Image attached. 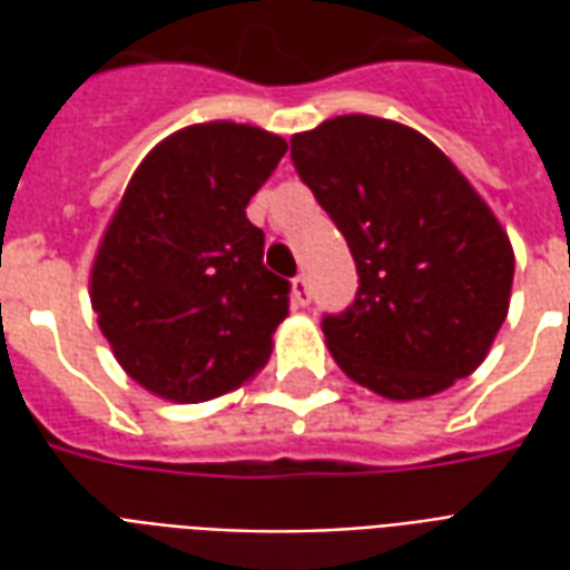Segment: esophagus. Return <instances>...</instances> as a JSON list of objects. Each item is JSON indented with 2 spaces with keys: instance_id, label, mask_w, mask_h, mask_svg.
Segmentation results:
<instances>
[{
  "instance_id": "34e87169",
  "label": "esophagus",
  "mask_w": 570,
  "mask_h": 570,
  "mask_svg": "<svg viewBox=\"0 0 570 570\" xmlns=\"http://www.w3.org/2000/svg\"><path fill=\"white\" fill-rule=\"evenodd\" d=\"M293 302H296V305H302V308H305V305L311 302V284L305 274H298L296 281H293Z\"/></svg>"
}]
</instances>
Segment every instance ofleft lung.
<instances>
[{
	"instance_id": "1",
	"label": "left lung",
	"mask_w": 570,
	"mask_h": 570,
	"mask_svg": "<svg viewBox=\"0 0 570 570\" xmlns=\"http://www.w3.org/2000/svg\"><path fill=\"white\" fill-rule=\"evenodd\" d=\"M289 142L357 262L354 305L323 317L338 370L403 403L466 379L513 289V244L489 204L436 142L391 118L335 116Z\"/></svg>"
}]
</instances>
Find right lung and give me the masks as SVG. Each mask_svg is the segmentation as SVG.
<instances>
[{
  "label": "right lung",
  "instance_id": "right-lung-1",
  "mask_svg": "<svg viewBox=\"0 0 570 570\" xmlns=\"http://www.w3.org/2000/svg\"><path fill=\"white\" fill-rule=\"evenodd\" d=\"M272 130L204 121L130 176L91 265V308L118 366L149 394L204 403L268 363L289 284L262 265L249 198L284 158Z\"/></svg>",
  "mask_w": 570,
  "mask_h": 570
}]
</instances>
